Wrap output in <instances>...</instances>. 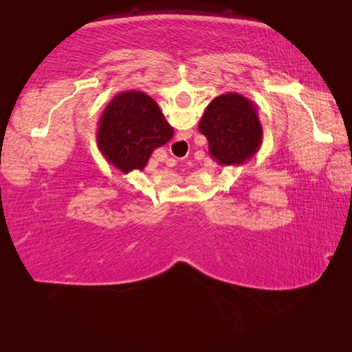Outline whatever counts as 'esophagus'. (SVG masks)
Listing matches in <instances>:
<instances>
[{"instance_id": "esophagus-1", "label": "esophagus", "mask_w": 352, "mask_h": 352, "mask_svg": "<svg viewBox=\"0 0 352 352\" xmlns=\"http://www.w3.org/2000/svg\"><path fill=\"white\" fill-rule=\"evenodd\" d=\"M177 141H182L183 142V140H177Z\"/></svg>"}]
</instances>
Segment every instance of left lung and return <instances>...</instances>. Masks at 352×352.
Returning a JSON list of instances; mask_svg holds the SVG:
<instances>
[{"instance_id":"1","label":"left lung","mask_w":352,"mask_h":352,"mask_svg":"<svg viewBox=\"0 0 352 352\" xmlns=\"http://www.w3.org/2000/svg\"><path fill=\"white\" fill-rule=\"evenodd\" d=\"M199 130L220 166L245 164L262 144L258 105L239 93L214 98L200 119Z\"/></svg>"}]
</instances>
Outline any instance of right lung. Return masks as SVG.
Segmentation results:
<instances>
[{"mask_svg": "<svg viewBox=\"0 0 352 352\" xmlns=\"http://www.w3.org/2000/svg\"><path fill=\"white\" fill-rule=\"evenodd\" d=\"M174 129L158 104L140 90L119 93L100 115L96 141L100 153L124 174L142 170L157 147L164 146Z\"/></svg>", "mask_w": 352, "mask_h": 352, "instance_id": "add662e5", "label": "right lung"}]
</instances>
